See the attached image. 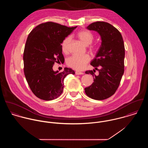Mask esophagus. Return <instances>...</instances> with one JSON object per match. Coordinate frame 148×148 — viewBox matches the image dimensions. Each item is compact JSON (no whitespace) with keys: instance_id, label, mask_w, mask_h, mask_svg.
<instances>
[{"instance_id":"34e87169","label":"esophagus","mask_w":148,"mask_h":148,"mask_svg":"<svg viewBox=\"0 0 148 148\" xmlns=\"http://www.w3.org/2000/svg\"><path fill=\"white\" fill-rule=\"evenodd\" d=\"M75 74L77 75H83V72H79V71H76L75 72Z\"/></svg>"}]
</instances>
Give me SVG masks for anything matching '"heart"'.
<instances>
[{
	"label": "heart",
	"mask_w": 148,
	"mask_h": 148,
	"mask_svg": "<svg viewBox=\"0 0 148 148\" xmlns=\"http://www.w3.org/2000/svg\"><path fill=\"white\" fill-rule=\"evenodd\" d=\"M77 36L82 42L86 45L91 44L94 38L92 33L88 30H82L79 31L77 33ZM71 39L72 38L71 36H67L62 42V49L64 52L68 51V47L71 41ZM90 48L92 51H96L97 48L96 45H91L90 46ZM90 60V58L88 54H85L84 55H73L67 59L66 63L69 66L74 69L81 71L84 68L86 64L89 62Z\"/></svg>",
	"instance_id": "heart-1"
}]
</instances>
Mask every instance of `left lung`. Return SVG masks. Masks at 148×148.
<instances>
[{
  "label": "left lung",
  "instance_id": "8db88e82",
  "mask_svg": "<svg viewBox=\"0 0 148 148\" xmlns=\"http://www.w3.org/2000/svg\"><path fill=\"white\" fill-rule=\"evenodd\" d=\"M86 28L97 31L102 42L90 63L98 70L99 75L96 76L95 69L85 72L92 75L94 82L85 88V92L91 99L102 100L114 95L120 84L124 72V43L120 31L107 22H94Z\"/></svg>",
  "mask_w": 148,
  "mask_h": 148
}]
</instances>
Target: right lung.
I'll use <instances>...</instances> for the list:
<instances>
[{
  "mask_svg": "<svg viewBox=\"0 0 148 148\" xmlns=\"http://www.w3.org/2000/svg\"><path fill=\"white\" fill-rule=\"evenodd\" d=\"M76 27L48 21L36 26L28 35L23 53L24 72L37 97L46 101L58 98L63 92L64 78L75 73L69 68L54 72L52 67L56 62H64L61 44Z\"/></svg>",
  "mask_w": 148,
  "mask_h": 148,
  "instance_id": "right-lung-1",
  "label": "right lung"
}]
</instances>
